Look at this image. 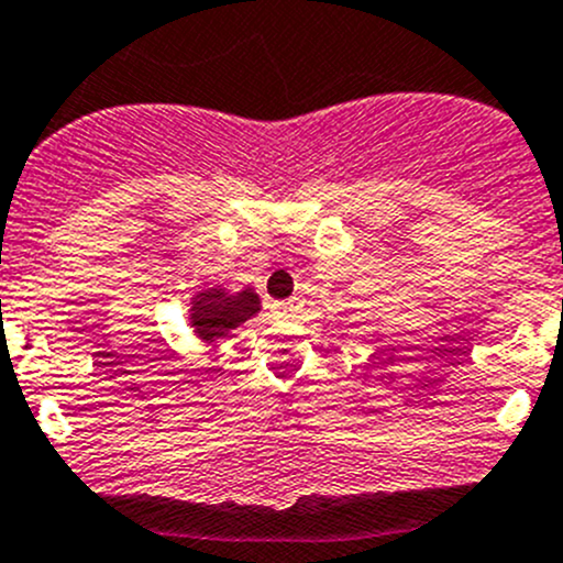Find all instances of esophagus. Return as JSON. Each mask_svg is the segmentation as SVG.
<instances>
[{"instance_id": "obj_1", "label": "esophagus", "mask_w": 563, "mask_h": 563, "mask_svg": "<svg viewBox=\"0 0 563 563\" xmlns=\"http://www.w3.org/2000/svg\"><path fill=\"white\" fill-rule=\"evenodd\" d=\"M273 309H276L278 318H296L298 309H301V307H298V301H296V298H292V301H278Z\"/></svg>"}]
</instances>
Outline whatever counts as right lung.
<instances>
[{
	"instance_id": "1",
	"label": "right lung",
	"mask_w": 563,
	"mask_h": 563,
	"mask_svg": "<svg viewBox=\"0 0 563 563\" xmlns=\"http://www.w3.org/2000/svg\"><path fill=\"white\" fill-rule=\"evenodd\" d=\"M192 329L201 340H218L234 325L245 323L251 314L260 312V298L251 290L238 292V296H227L221 290L198 292L192 301Z\"/></svg>"
}]
</instances>
